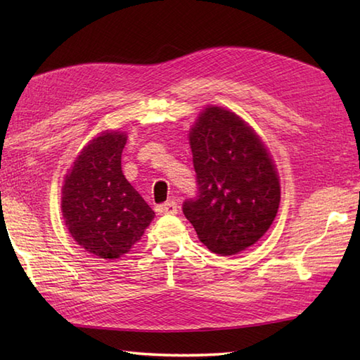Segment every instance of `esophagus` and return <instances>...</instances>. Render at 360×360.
<instances>
[{
	"label": "esophagus",
	"mask_w": 360,
	"mask_h": 360,
	"mask_svg": "<svg viewBox=\"0 0 360 360\" xmlns=\"http://www.w3.org/2000/svg\"><path fill=\"white\" fill-rule=\"evenodd\" d=\"M160 209H162L163 214L174 215V214H177L179 206H177V203H175V201H166V203H163V205L160 206Z\"/></svg>",
	"instance_id": "esophagus-1"
}]
</instances>
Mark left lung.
<instances>
[{
  "label": "left lung",
  "mask_w": 360,
  "mask_h": 360,
  "mask_svg": "<svg viewBox=\"0 0 360 360\" xmlns=\"http://www.w3.org/2000/svg\"><path fill=\"white\" fill-rule=\"evenodd\" d=\"M197 197L183 214L220 255L253 246L274 223L281 188L274 160L246 122L221 107L201 111L189 131Z\"/></svg>",
  "instance_id": "obj_1"
}]
</instances>
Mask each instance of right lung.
<instances>
[{"mask_svg":"<svg viewBox=\"0 0 360 360\" xmlns=\"http://www.w3.org/2000/svg\"><path fill=\"white\" fill-rule=\"evenodd\" d=\"M127 134L105 131L76 157L63 186V217L75 241L93 255L116 259L140 240L154 210L122 172Z\"/></svg>","mask_w":360,"mask_h":360,"instance_id":"add662e5","label":"right lung"}]
</instances>
